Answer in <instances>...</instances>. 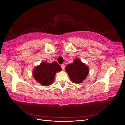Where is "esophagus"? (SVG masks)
Listing matches in <instances>:
<instances>
[{
	"mask_svg": "<svg viewBox=\"0 0 125 125\" xmlns=\"http://www.w3.org/2000/svg\"><path fill=\"white\" fill-rule=\"evenodd\" d=\"M61 67L62 70H65V66L64 64H62V65H61Z\"/></svg>",
	"mask_w": 125,
	"mask_h": 125,
	"instance_id": "esophagus-1",
	"label": "esophagus"
}]
</instances>
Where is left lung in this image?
Here are the masks:
<instances>
[{
    "label": "left lung",
    "instance_id": "obj_1",
    "mask_svg": "<svg viewBox=\"0 0 125 125\" xmlns=\"http://www.w3.org/2000/svg\"><path fill=\"white\" fill-rule=\"evenodd\" d=\"M66 70L70 80L75 83H81L88 76L89 68L80 59H75L73 63L68 64L66 67Z\"/></svg>",
    "mask_w": 125,
    "mask_h": 125
}]
</instances>
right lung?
Listing matches in <instances>:
<instances>
[{
	"label": "right lung",
	"instance_id": "1",
	"mask_svg": "<svg viewBox=\"0 0 125 125\" xmlns=\"http://www.w3.org/2000/svg\"><path fill=\"white\" fill-rule=\"evenodd\" d=\"M61 70V67L55 62L51 63L43 62L35 68L33 75L41 85L48 86L53 83L57 72Z\"/></svg>",
	"mask_w": 125,
	"mask_h": 125
}]
</instances>
